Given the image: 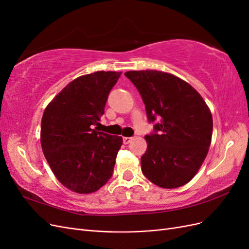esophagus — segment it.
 <instances>
[{"mask_svg":"<svg viewBox=\"0 0 249 249\" xmlns=\"http://www.w3.org/2000/svg\"><path fill=\"white\" fill-rule=\"evenodd\" d=\"M124 144H129V143L133 140V138L132 137H124Z\"/></svg>","mask_w":249,"mask_h":249,"instance_id":"esophagus-1","label":"esophagus"}]
</instances>
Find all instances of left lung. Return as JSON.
I'll return each instance as SVG.
<instances>
[{"label": "left lung", "instance_id": "8db88e82", "mask_svg": "<svg viewBox=\"0 0 249 249\" xmlns=\"http://www.w3.org/2000/svg\"><path fill=\"white\" fill-rule=\"evenodd\" d=\"M124 76L138 89L154 132L141 170L155 185L172 189L196 175L209 152L213 118L200 94L187 82L158 71H132Z\"/></svg>", "mask_w": 249, "mask_h": 249}]
</instances>
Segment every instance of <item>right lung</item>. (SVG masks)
Listing matches in <instances>:
<instances>
[{
  "label": "right lung",
  "mask_w": 249,
  "mask_h": 249,
  "mask_svg": "<svg viewBox=\"0 0 249 249\" xmlns=\"http://www.w3.org/2000/svg\"><path fill=\"white\" fill-rule=\"evenodd\" d=\"M120 74L96 71L74 79L43 112L42 152L59 182L73 192H95L112 177L123 138L95 125Z\"/></svg>",
  "instance_id": "add662e5"
}]
</instances>
